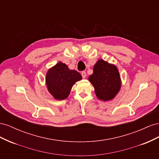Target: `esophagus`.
Returning a JSON list of instances; mask_svg holds the SVG:
<instances>
[{"mask_svg":"<svg viewBox=\"0 0 159 159\" xmlns=\"http://www.w3.org/2000/svg\"><path fill=\"white\" fill-rule=\"evenodd\" d=\"M81 76H82L83 78H85L86 77V72L85 71H83L82 72H81Z\"/></svg>","mask_w":159,"mask_h":159,"instance_id":"1","label":"esophagus"}]
</instances>
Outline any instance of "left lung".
Wrapping results in <instances>:
<instances>
[{
  "instance_id": "1",
  "label": "left lung",
  "mask_w": 159,
  "mask_h": 159,
  "mask_svg": "<svg viewBox=\"0 0 159 159\" xmlns=\"http://www.w3.org/2000/svg\"><path fill=\"white\" fill-rule=\"evenodd\" d=\"M89 81L95 88L97 97L103 101L113 99L121 88V78L117 67L103 60H99L93 67Z\"/></svg>"
}]
</instances>
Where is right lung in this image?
<instances>
[{"instance_id":"1","label":"right lung","mask_w":159,"mask_h":159,"mask_svg":"<svg viewBox=\"0 0 159 159\" xmlns=\"http://www.w3.org/2000/svg\"><path fill=\"white\" fill-rule=\"evenodd\" d=\"M81 80V75L78 71L71 70L66 64L59 62L48 71L46 84L53 97L63 100L68 97L74 84Z\"/></svg>"}]
</instances>
